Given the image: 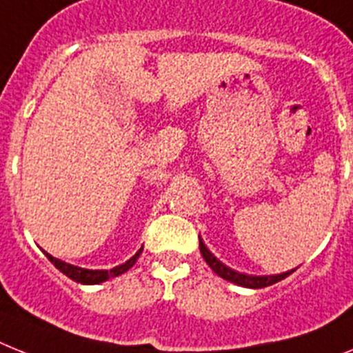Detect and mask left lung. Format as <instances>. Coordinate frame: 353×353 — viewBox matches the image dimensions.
<instances>
[{
    "label": "left lung",
    "mask_w": 353,
    "mask_h": 353,
    "mask_svg": "<svg viewBox=\"0 0 353 353\" xmlns=\"http://www.w3.org/2000/svg\"><path fill=\"white\" fill-rule=\"evenodd\" d=\"M200 252H202L203 260L205 263L209 265L212 269L214 274H218L220 278L227 279V281H231L234 285H240V287H247V288H263V287H269V285H274L281 279H285L287 276H290L294 272L292 270H287L283 274H274V276H252V274H243V272H238V270L231 269V267H227L223 265L222 261L218 260L216 256L212 254L211 250L205 247L202 240H200Z\"/></svg>",
    "instance_id": "1"
}]
</instances>
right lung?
<instances>
[{
	"mask_svg": "<svg viewBox=\"0 0 353 353\" xmlns=\"http://www.w3.org/2000/svg\"><path fill=\"white\" fill-rule=\"evenodd\" d=\"M45 252V250H43ZM142 252V247L135 252V256H131L130 260L126 263L119 265V267H113L110 270H92V269H83V267H77V265H72V263H66L63 260H57L54 256H50L48 252H45L46 258L55 265V269H59L61 272L65 276H68L70 279H74L77 283H83V285H99V283H104L108 281L110 278H117V276L124 274L126 270H130L135 261L139 260V256Z\"/></svg>",
	"mask_w": 353,
	"mask_h": 353,
	"instance_id": "right-lung-1",
	"label": "right lung"
}]
</instances>
